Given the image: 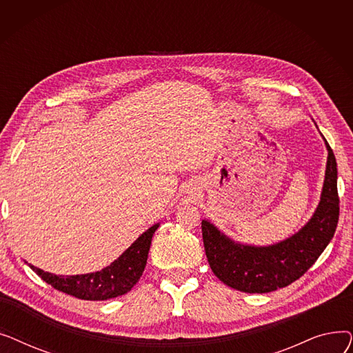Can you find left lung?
<instances>
[{
    "mask_svg": "<svg viewBox=\"0 0 353 353\" xmlns=\"http://www.w3.org/2000/svg\"><path fill=\"white\" fill-rule=\"evenodd\" d=\"M321 201L296 234L272 246L234 243L210 221L201 220L203 243L213 273L225 285L246 293H268L289 286L318 261L335 234L339 220L338 169L330 145Z\"/></svg>",
    "mask_w": 353,
    "mask_h": 353,
    "instance_id": "1",
    "label": "left lung"
}]
</instances>
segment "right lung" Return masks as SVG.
<instances>
[{
  "label": "right lung",
  "mask_w": 353,
  "mask_h": 353,
  "mask_svg": "<svg viewBox=\"0 0 353 353\" xmlns=\"http://www.w3.org/2000/svg\"><path fill=\"white\" fill-rule=\"evenodd\" d=\"M157 228L159 223L144 232L117 261L100 272L76 276H57L32 265H30V268L54 289L71 294L74 298L83 301L113 299L132 290V288L139 282L147 263L152 237Z\"/></svg>",
  "instance_id": "1"
}]
</instances>
